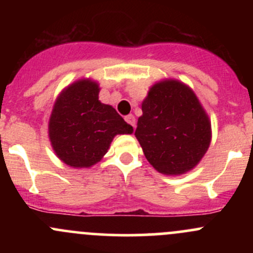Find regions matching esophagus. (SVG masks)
<instances>
[{
	"label": "esophagus",
	"instance_id": "esophagus-1",
	"mask_svg": "<svg viewBox=\"0 0 253 253\" xmlns=\"http://www.w3.org/2000/svg\"><path fill=\"white\" fill-rule=\"evenodd\" d=\"M125 120H126L127 124H129L131 126L134 127V125H136V117H134L133 115H127V116L125 117Z\"/></svg>",
	"mask_w": 253,
	"mask_h": 253
}]
</instances>
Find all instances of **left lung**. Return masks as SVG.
<instances>
[{
    "mask_svg": "<svg viewBox=\"0 0 253 253\" xmlns=\"http://www.w3.org/2000/svg\"><path fill=\"white\" fill-rule=\"evenodd\" d=\"M134 136L158 172L176 176L198 165L211 141L208 114L195 91L178 79L153 84L142 101Z\"/></svg>",
    "mask_w": 253,
    "mask_h": 253,
    "instance_id": "8db88e82",
    "label": "left lung"
}]
</instances>
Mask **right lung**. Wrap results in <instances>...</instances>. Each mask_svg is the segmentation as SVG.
Returning <instances> with one entry per match:
<instances>
[{"label": "right lung", "instance_id": "1", "mask_svg": "<svg viewBox=\"0 0 253 253\" xmlns=\"http://www.w3.org/2000/svg\"><path fill=\"white\" fill-rule=\"evenodd\" d=\"M100 86L81 78L61 90L48 119V139L56 157L75 169L98 164L117 134H132L133 127L116 110L99 100Z\"/></svg>", "mask_w": 253, "mask_h": 253}]
</instances>
